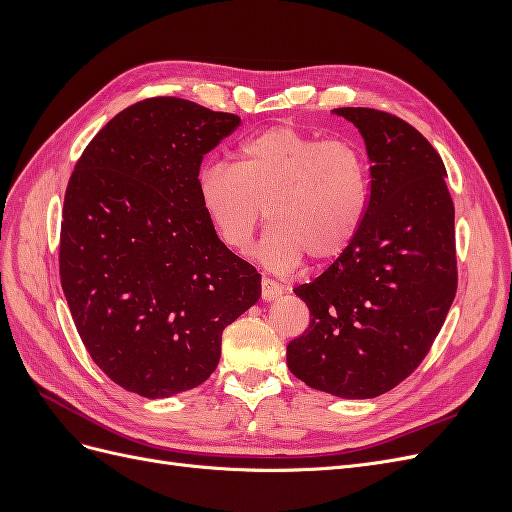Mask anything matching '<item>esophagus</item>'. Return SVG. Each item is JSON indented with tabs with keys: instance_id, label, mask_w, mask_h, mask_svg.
I'll return each mask as SVG.
<instances>
[{
	"instance_id": "1",
	"label": "esophagus",
	"mask_w": 512,
	"mask_h": 512,
	"mask_svg": "<svg viewBox=\"0 0 512 512\" xmlns=\"http://www.w3.org/2000/svg\"><path fill=\"white\" fill-rule=\"evenodd\" d=\"M282 292H284V288L280 284H275L273 280H267V277H262L260 280V299L262 301H273L280 297Z\"/></svg>"
}]
</instances>
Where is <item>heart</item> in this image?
I'll list each match as a JSON object with an SVG mask.
<instances>
[{"mask_svg":"<svg viewBox=\"0 0 512 512\" xmlns=\"http://www.w3.org/2000/svg\"><path fill=\"white\" fill-rule=\"evenodd\" d=\"M198 196L220 239L237 252L252 243L267 213L271 228L258 254L286 273L303 256L324 265L348 250L367 211L369 173L356 145L275 126L247 138L235 166L200 168Z\"/></svg>","mask_w":512,"mask_h":512,"instance_id":"1","label":"heart"}]
</instances>
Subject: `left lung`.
<instances>
[{"instance_id":"8db88e82","label":"left lung","mask_w":512,"mask_h":512,"mask_svg":"<svg viewBox=\"0 0 512 512\" xmlns=\"http://www.w3.org/2000/svg\"><path fill=\"white\" fill-rule=\"evenodd\" d=\"M371 160L359 235L314 282L294 288L309 327L288 344V369L312 389L369 399L423 363L457 292L455 207L446 168L397 115L344 106Z\"/></svg>"}]
</instances>
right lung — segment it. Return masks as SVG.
Here are the masks:
<instances>
[{
  "label": "right lung",
  "instance_id": "add662e5",
  "mask_svg": "<svg viewBox=\"0 0 512 512\" xmlns=\"http://www.w3.org/2000/svg\"><path fill=\"white\" fill-rule=\"evenodd\" d=\"M241 123L183 98H147L91 138L68 181L59 277L76 331L121 389L149 399L203 384L222 333L260 299V273L200 203L205 153Z\"/></svg>",
  "mask_w": 512,
  "mask_h": 512
}]
</instances>
